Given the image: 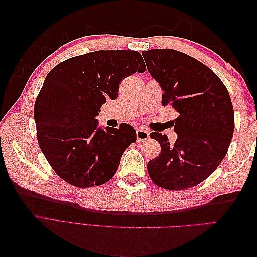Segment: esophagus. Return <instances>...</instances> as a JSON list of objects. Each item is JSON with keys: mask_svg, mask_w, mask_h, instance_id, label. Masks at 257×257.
<instances>
[{"mask_svg": "<svg viewBox=\"0 0 257 257\" xmlns=\"http://www.w3.org/2000/svg\"><path fill=\"white\" fill-rule=\"evenodd\" d=\"M149 136H150V132L145 128H138L136 131V138L139 143L147 141V139L149 138Z\"/></svg>", "mask_w": 257, "mask_h": 257, "instance_id": "1", "label": "esophagus"}]
</instances>
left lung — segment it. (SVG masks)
Returning a JSON list of instances; mask_svg holds the SVG:
<instances>
[{
  "label": "left lung",
  "mask_w": 257,
  "mask_h": 257,
  "mask_svg": "<svg viewBox=\"0 0 257 257\" xmlns=\"http://www.w3.org/2000/svg\"><path fill=\"white\" fill-rule=\"evenodd\" d=\"M143 57L163 90L162 105L179 113L175 144L165 134H150L161 153L148 163V173L160 188H192L211 175L227 153L235 127L229 93L211 69L183 52L151 49Z\"/></svg>",
  "instance_id": "8db88e82"
}]
</instances>
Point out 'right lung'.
I'll return each mask as SVG.
<instances>
[{"mask_svg":"<svg viewBox=\"0 0 257 257\" xmlns=\"http://www.w3.org/2000/svg\"><path fill=\"white\" fill-rule=\"evenodd\" d=\"M135 50H98L67 59L45 78L34 105L38 145L52 169L78 188L104 184L114 176L122 154L136 142L126 123L97 127L100 107L115 99L120 82L144 73Z\"/></svg>","mask_w":257,"mask_h":257,"instance_id":"add662e5","label":"right lung"}]
</instances>
